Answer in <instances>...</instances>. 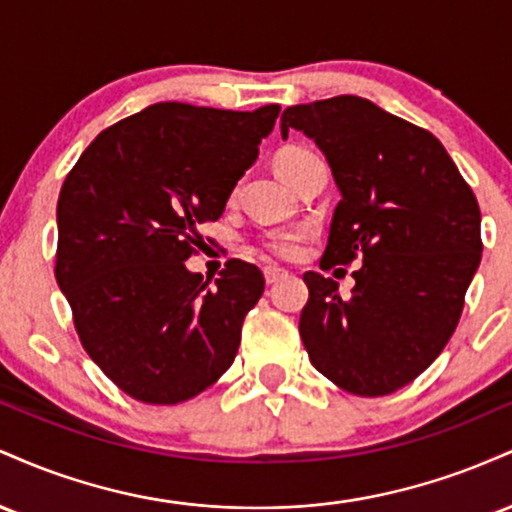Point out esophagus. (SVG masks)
Here are the masks:
<instances>
[{
	"mask_svg": "<svg viewBox=\"0 0 512 512\" xmlns=\"http://www.w3.org/2000/svg\"><path fill=\"white\" fill-rule=\"evenodd\" d=\"M286 269H279V267H264V281H267L269 286L272 284H276V281H281V279H286Z\"/></svg>",
	"mask_w": 512,
	"mask_h": 512,
	"instance_id": "1",
	"label": "esophagus"
}]
</instances>
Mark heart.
<instances>
[{"instance_id": "1", "label": "heart", "mask_w": 512, "mask_h": 512, "mask_svg": "<svg viewBox=\"0 0 512 512\" xmlns=\"http://www.w3.org/2000/svg\"><path fill=\"white\" fill-rule=\"evenodd\" d=\"M315 156L310 149H303V146H289V149L281 151L276 156V168H279L281 178L286 173H291L298 163H303L305 158ZM305 240V228H274V231H267L260 236V245L264 252H269L272 257H279V260H291L301 252V245Z\"/></svg>"}]
</instances>
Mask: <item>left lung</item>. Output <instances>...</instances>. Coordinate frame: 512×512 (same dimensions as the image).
<instances>
[{
  "mask_svg": "<svg viewBox=\"0 0 512 512\" xmlns=\"http://www.w3.org/2000/svg\"><path fill=\"white\" fill-rule=\"evenodd\" d=\"M301 129L325 151L342 199L320 267L361 262L349 298L305 272L301 339L313 366L358 397L402 390L455 332L481 260L472 187L424 127L358 96L291 105L281 134Z\"/></svg>",
  "mask_w": 512,
  "mask_h": 512,
  "instance_id": "8db88e82",
  "label": "left lung"
}]
</instances>
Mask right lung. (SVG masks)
Instances as JSON below:
<instances>
[{
  "label": "right lung",
  "mask_w": 512,
  "mask_h": 512,
  "mask_svg": "<svg viewBox=\"0 0 512 512\" xmlns=\"http://www.w3.org/2000/svg\"><path fill=\"white\" fill-rule=\"evenodd\" d=\"M279 105L252 113L156 103L103 129L57 199L55 279L86 354L125 395L180 404L226 373L264 291L228 260L214 289L185 260L255 163Z\"/></svg>",
  "instance_id": "1"
}]
</instances>
